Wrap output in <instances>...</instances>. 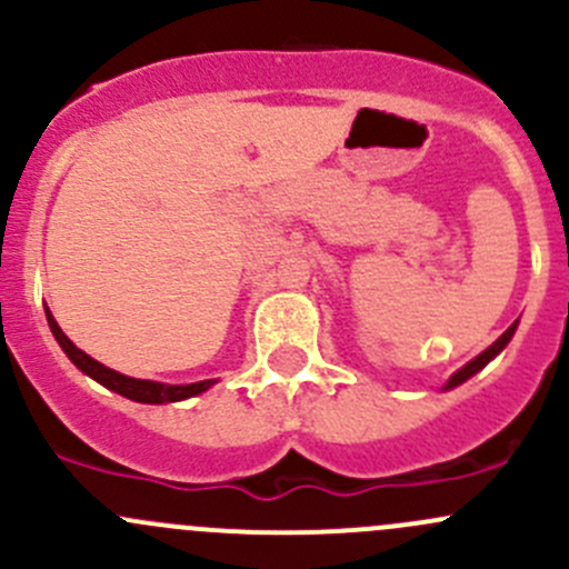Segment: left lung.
Masks as SVG:
<instances>
[{
    "label": "left lung",
    "mask_w": 569,
    "mask_h": 569,
    "mask_svg": "<svg viewBox=\"0 0 569 569\" xmlns=\"http://www.w3.org/2000/svg\"><path fill=\"white\" fill-rule=\"evenodd\" d=\"M515 330H518V321H515V325H512V327H509V330H507V332H503V336H501V338H498V341H496V343H490V347H487V349H485V352H481V355H476V358H473V360H470V363H465L460 371H455V375H451V377H449V382H446V386H443V391H451V388L462 386V382H465V380H470V377H473V375H476V371H481V369H485V366H487V363H490V360H492V358H496V355H501V352H503V347H507V343H509V341H512Z\"/></svg>",
    "instance_id": "obj_1"
}]
</instances>
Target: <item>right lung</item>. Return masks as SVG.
I'll return each mask as SVG.
<instances>
[{
	"instance_id": "1",
	"label": "right lung",
	"mask_w": 569,
	"mask_h": 569,
	"mask_svg": "<svg viewBox=\"0 0 569 569\" xmlns=\"http://www.w3.org/2000/svg\"><path fill=\"white\" fill-rule=\"evenodd\" d=\"M46 319H49L51 336L57 338V343L62 347V352L68 355V360H71V363L77 366L82 375H88L90 380H96L99 386H104V388H109V391L126 396V399H131V401H142V405H164V401H181V399H189V396H198V393L209 391V388L217 382V380H200V382H189V386H168V382H153V380H137V377H126V375H120V371L107 369L104 363L93 360L88 352H82V349H79L77 343H73L71 338H68L66 332L60 330V325H57L54 317H51L49 308H46Z\"/></svg>"
}]
</instances>
